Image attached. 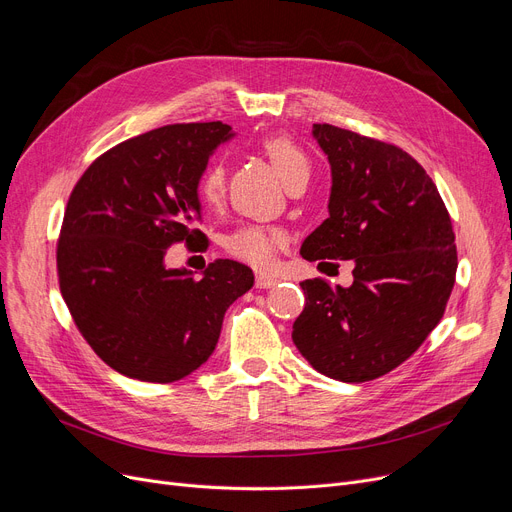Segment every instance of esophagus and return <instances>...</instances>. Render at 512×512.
Segmentation results:
<instances>
[{
	"label": "esophagus",
	"instance_id": "esophagus-1",
	"mask_svg": "<svg viewBox=\"0 0 512 512\" xmlns=\"http://www.w3.org/2000/svg\"><path fill=\"white\" fill-rule=\"evenodd\" d=\"M255 284H257V288H272L278 284V280L272 274H257Z\"/></svg>",
	"mask_w": 512,
	"mask_h": 512
}]
</instances>
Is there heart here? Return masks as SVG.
Listing matches in <instances>:
<instances>
[{"mask_svg":"<svg viewBox=\"0 0 512 512\" xmlns=\"http://www.w3.org/2000/svg\"><path fill=\"white\" fill-rule=\"evenodd\" d=\"M263 151L270 157L274 170L282 178V182L288 186L297 180H309V159L305 151L288 137H270L263 141ZM224 193V168L222 164H211L201 180H199V195L205 203H218ZM284 232L274 226H257L247 224L236 228L232 234H228L224 247L230 255L236 259L251 263L255 267L270 265L274 259V251L278 245H282Z\"/></svg>","mask_w":512,"mask_h":512,"instance_id":"1","label":"heart"}]
</instances>
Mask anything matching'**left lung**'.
I'll return each mask as SVG.
<instances>
[{
  "instance_id": "obj_1",
  "label": "left lung",
  "mask_w": 512,
  "mask_h": 512,
  "mask_svg": "<svg viewBox=\"0 0 512 512\" xmlns=\"http://www.w3.org/2000/svg\"><path fill=\"white\" fill-rule=\"evenodd\" d=\"M313 139L332 170L330 218L301 255L355 267L346 288L301 282L305 309L292 342L328 378L369 382L407 361L440 324L459 263L454 232L434 180L407 151L332 124H313Z\"/></svg>"
}]
</instances>
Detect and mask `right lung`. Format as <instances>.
<instances>
[{
    "label": "right lung",
    "instance_id": "right-lung-1",
    "mask_svg": "<svg viewBox=\"0 0 512 512\" xmlns=\"http://www.w3.org/2000/svg\"><path fill=\"white\" fill-rule=\"evenodd\" d=\"M228 124H170L97 157L68 199L58 240L62 297L93 351L132 380L170 384L201 367L226 309L251 290V267L170 270L174 242L205 238L199 180Z\"/></svg>",
    "mask_w": 512,
    "mask_h": 512
}]
</instances>
